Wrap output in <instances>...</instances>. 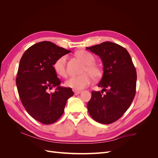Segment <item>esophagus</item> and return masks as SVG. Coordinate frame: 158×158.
I'll use <instances>...</instances> for the list:
<instances>
[{
	"instance_id": "1",
	"label": "esophagus",
	"mask_w": 158,
	"mask_h": 158,
	"mask_svg": "<svg viewBox=\"0 0 158 158\" xmlns=\"http://www.w3.org/2000/svg\"><path fill=\"white\" fill-rule=\"evenodd\" d=\"M73 92H74V95H78V94H80L81 92V91H79V90H75V89H74L73 90Z\"/></svg>"
}]
</instances>
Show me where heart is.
Instances as JSON below:
<instances>
[{"mask_svg":"<svg viewBox=\"0 0 158 158\" xmlns=\"http://www.w3.org/2000/svg\"><path fill=\"white\" fill-rule=\"evenodd\" d=\"M76 56L85 64L82 73L83 74L78 76H72L66 81L65 85L75 90H81L92 83V78L98 80L102 76L103 71L100 66L95 63V56L91 52L81 50L76 52ZM66 57L63 55L57 59L53 64V68L56 73L60 76L66 77L67 76L66 71Z\"/></svg>","mask_w":158,"mask_h":158,"instance_id":"1","label":"heart"}]
</instances>
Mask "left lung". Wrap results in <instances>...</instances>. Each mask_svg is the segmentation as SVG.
Listing matches in <instances>:
<instances>
[{
  "label": "left lung",
  "instance_id": "left-lung-1",
  "mask_svg": "<svg viewBox=\"0 0 158 158\" xmlns=\"http://www.w3.org/2000/svg\"><path fill=\"white\" fill-rule=\"evenodd\" d=\"M101 58L103 77L98 84L101 92L92 91L87 107L99 123L111 124L120 118L130 107L136 94V71L130 54L123 47L106 41L86 47Z\"/></svg>",
  "mask_w": 158,
  "mask_h": 158
}]
</instances>
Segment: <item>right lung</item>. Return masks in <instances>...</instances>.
<instances>
[{
	"instance_id": "obj_1",
	"label": "right lung",
	"mask_w": 158,
	"mask_h": 158,
	"mask_svg": "<svg viewBox=\"0 0 158 158\" xmlns=\"http://www.w3.org/2000/svg\"><path fill=\"white\" fill-rule=\"evenodd\" d=\"M71 51L50 41H41L29 47L20 61L16 79L18 92L26 111L44 125L56 122L74 93L70 88L60 86V80L53 68L55 60ZM56 87L53 93L48 90Z\"/></svg>"
}]
</instances>
